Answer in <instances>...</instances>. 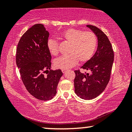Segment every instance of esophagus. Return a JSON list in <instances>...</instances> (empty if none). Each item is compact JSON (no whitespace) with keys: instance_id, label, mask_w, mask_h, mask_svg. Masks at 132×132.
Returning a JSON list of instances; mask_svg holds the SVG:
<instances>
[{"instance_id":"34e87169","label":"esophagus","mask_w":132,"mask_h":132,"mask_svg":"<svg viewBox=\"0 0 132 132\" xmlns=\"http://www.w3.org/2000/svg\"><path fill=\"white\" fill-rule=\"evenodd\" d=\"M66 71H67V70H66V69H62V72H63V73H65Z\"/></svg>"}]
</instances>
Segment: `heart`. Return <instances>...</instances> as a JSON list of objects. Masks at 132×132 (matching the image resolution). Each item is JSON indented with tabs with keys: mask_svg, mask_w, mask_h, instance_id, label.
I'll use <instances>...</instances> for the list:
<instances>
[{
	"mask_svg": "<svg viewBox=\"0 0 132 132\" xmlns=\"http://www.w3.org/2000/svg\"><path fill=\"white\" fill-rule=\"evenodd\" d=\"M60 38L70 44L68 56L56 59L54 65L57 68L69 69L75 66L79 61L84 63L89 61L94 53L97 45V38L91 31H83L80 29L69 28L62 32ZM47 48L52 55L59 54V45L54 39L47 41Z\"/></svg>",
	"mask_w": 132,
	"mask_h": 132,
	"instance_id": "b5f03b06",
	"label": "heart"
}]
</instances>
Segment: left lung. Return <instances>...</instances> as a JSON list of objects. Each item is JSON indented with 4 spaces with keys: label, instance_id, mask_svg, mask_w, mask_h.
<instances>
[{
    "label": "left lung",
    "instance_id": "8db88e82",
    "mask_svg": "<svg viewBox=\"0 0 132 132\" xmlns=\"http://www.w3.org/2000/svg\"><path fill=\"white\" fill-rule=\"evenodd\" d=\"M96 35L98 47L95 54L81 68L90 73L75 70V91L82 99L89 100L98 97L105 89L110 79L114 53L110 41L104 32L92 25H87Z\"/></svg>",
    "mask_w": 132,
    "mask_h": 132
}]
</instances>
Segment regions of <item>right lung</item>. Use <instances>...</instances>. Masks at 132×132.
<instances>
[{
	"label": "right lung",
	"instance_id": "right-lung-1",
	"mask_svg": "<svg viewBox=\"0 0 132 132\" xmlns=\"http://www.w3.org/2000/svg\"><path fill=\"white\" fill-rule=\"evenodd\" d=\"M49 35L43 24H35L22 35L16 50V64L24 86L33 97L42 101L55 97L63 75L61 69L51 70Z\"/></svg>",
	"mask_w": 132,
	"mask_h": 132
}]
</instances>
